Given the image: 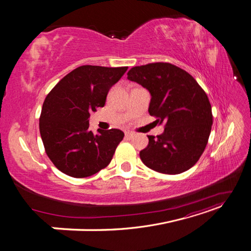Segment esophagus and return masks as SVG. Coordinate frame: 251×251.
<instances>
[{
  "instance_id": "esophagus-1",
  "label": "esophagus",
  "mask_w": 251,
  "mask_h": 251,
  "mask_svg": "<svg viewBox=\"0 0 251 251\" xmlns=\"http://www.w3.org/2000/svg\"><path fill=\"white\" fill-rule=\"evenodd\" d=\"M134 133L133 132H130V131H127V132H126V137L127 138V139H131V138H133L134 137Z\"/></svg>"
}]
</instances>
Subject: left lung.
Segmentation results:
<instances>
[{"mask_svg": "<svg viewBox=\"0 0 251 251\" xmlns=\"http://www.w3.org/2000/svg\"><path fill=\"white\" fill-rule=\"evenodd\" d=\"M127 79L151 93L149 113L164 124L161 135H149L140 159L151 170L176 175L194 166L206 148L212 125L211 105L199 83L170 63L133 67Z\"/></svg>", "mask_w": 251, "mask_h": 251, "instance_id": "1", "label": "left lung"}]
</instances>
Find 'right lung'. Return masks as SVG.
Masks as SVG:
<instances>
[{"mask_svg": "<svg viewBox=\"0 0 251 251\" xmlns=\"http://www.w3.org/2000/svg\"><path fill=\"white\" fill-rule=\"evenodd\" d=\"M127 67L85 65L60 79L45 100L40 133L45 151L60 172L86 178L108 166L124 132L117 128H89L90 113L105 103L109 90Z\"/></svg>", "mask_w": 251, "mask_h": 251, "instance_id": "add662e5", "label": "right lung"}]
</instances>
